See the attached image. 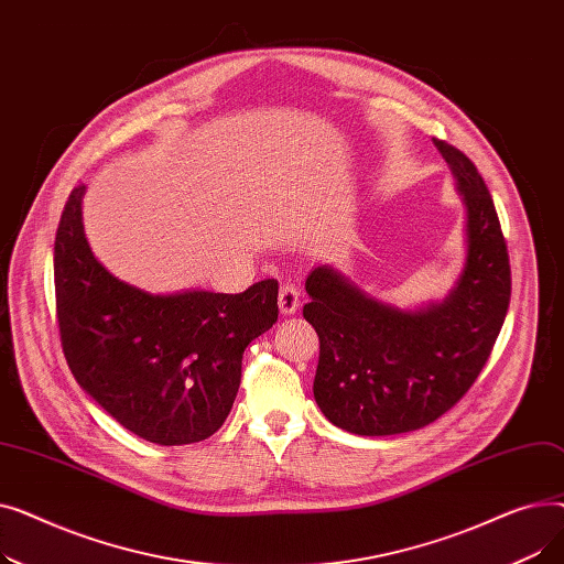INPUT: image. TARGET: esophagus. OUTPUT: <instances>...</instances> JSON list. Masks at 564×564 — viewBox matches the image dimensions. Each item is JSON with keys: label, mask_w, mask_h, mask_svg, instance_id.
<instances>
[{"label": "esophagus", "mask_w": 564, "mask_h": 564, "mask_svg": "<svg viewBox=\"0 0 564 564\" xmlns=\"http://www.w3.org/2000/svg\"><path fill=\"white\" fill-rule=\"evenodd\" d=\"M300 306H302L300 288H294L290 283L281 285V290H279V311H281V315H294Z\"/></svg>", "instance_id": "1"}]
</instances>
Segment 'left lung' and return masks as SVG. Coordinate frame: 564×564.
Returning a JSON list of instances; mask_svg holds the SVG:
<instances>
[{
  "instance_id": "left-lung-1",
  "label": "left lung",
  "mask_w": 564,
  "mask_h": 564,
  "mask_svg": "<svg viewBox=\"0 0 564 564\" xmlns=\"http://www.w3.org/2000/svg\"><path fill=\"white\" fill-rule=\"evenodd\" d=\"M466 210V260L446 300L400 308L334 264L306 279L304 317L319 336L313 395L336 427L361 436L421 430L478 379L510 306V258L491 194L462 151L436 141Z\"/></svg>"
}]
</instances>
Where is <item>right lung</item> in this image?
Here are the masks:
<instances>
[{"mask_svg":"<svg viewBox=\"0 0 564 564\" xmlns=\"http://www.w3.org/2000/svg\"><path fill=\"white\" fill-rule=\"evenodd\" d=\"M84 192H70L54 240L58 332L77 383L158 446L213 436L240 389L247 345L279 319V283L267 279L240 294L134 288L88 247Z\"/></svg>","mask_w":564,"mask_h":564,"instance_id":"right-lung-1","label":"right lung"}]
</instances>
